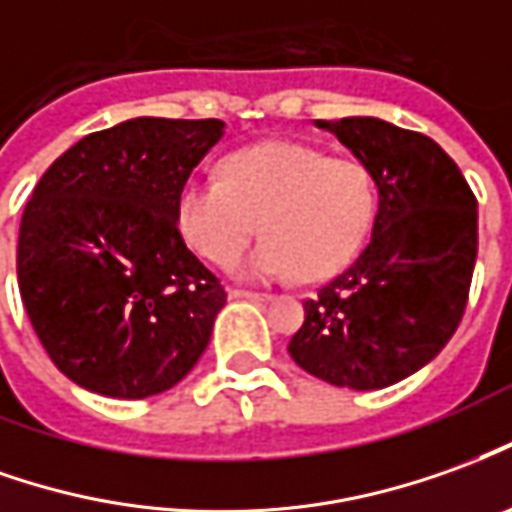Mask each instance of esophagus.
I'll list each match as a JSON object with an SVG mask.
<instances>
[{"mask_svg":"<svg viewBox=\"0 0 512 512\" xmlns=\"http://www.w3.org/2000/svg\"><path fill=\"white\" fill-rule=\"evenodd\" d=\"M230 299H249V302H266V299H271V296H268V293L244 291V288H232Z\"/></svg>","mask_w":512,"mask_h":512,"instance_id":"obj_1","label":"esophagus"}]
</instances>
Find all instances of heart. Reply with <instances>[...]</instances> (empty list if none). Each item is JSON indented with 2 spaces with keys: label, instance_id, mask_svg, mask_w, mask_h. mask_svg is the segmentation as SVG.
<instances>
[{
  "label": "heart",
  "instance_id": "1",
  "mask_svg": "<svg viewBox=\"0 0 512 512\" xmlns=\"http://www.w3.org/2000/svg\"><path fill=\"white\" fill-rule=\"evenodd\" d=\"M257 219L266 238L232 266L238 277L324 280L366 246L377 219V185L355 157L268 141L227 157L224 180L194 177L177 194L182 241L216 266L249 244Z\"/></svg>",
  "mask_w": 512,
  "mask_h": 512
}]
</instances>
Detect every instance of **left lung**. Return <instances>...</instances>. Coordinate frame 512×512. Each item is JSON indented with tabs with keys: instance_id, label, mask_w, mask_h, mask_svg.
Masks as SVG:
<instances>
[{
	"instance_id": "1",
	"label": "left lung",
	"mask_w": 512,
	"mask_h": 512,
	"mask_svg": "<svg viewBox=\"0 0 512 512\" xmlns=\"http://www.w3.org/2000/svg\"><path fill=\"white\" fill-rule=\"evenodd\" d=\"M316 127L371 171L380 207L363 255L305 299L288 352L318 380L377 391L416 374L455 335L477 263V199L421 132L371 116Z\"/></svg>"
}]
</instances>
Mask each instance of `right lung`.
<instances>
[{"mask_svg": "<svg viewBox=\"0 0 512 512\" xmlns=\"http://www.w3.org/2000/svg\"><path fill=\"white\" fill-rule=\"evenodd\" d=\"M219 119H130L91 132L35 185L19 230V291L46 355L113 399L174 388L227 293L177 230V194L219 144Z\"/></svg>", "mask_w": 512, "mask_h": 512, "instance_id": "1", "label": "right lung"}]
</instances>
